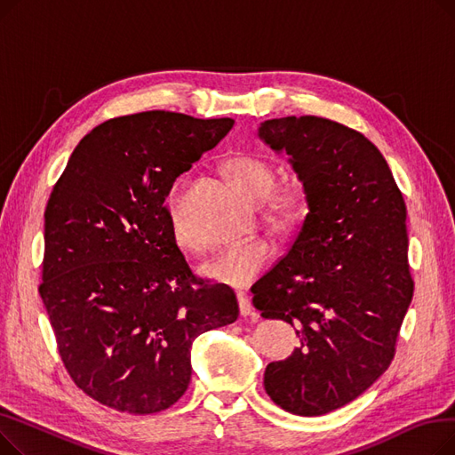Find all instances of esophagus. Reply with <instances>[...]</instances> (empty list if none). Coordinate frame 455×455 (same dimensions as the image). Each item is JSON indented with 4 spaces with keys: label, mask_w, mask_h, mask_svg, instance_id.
I'll return each instance as SVG.
<instances>
[{
    "label": "esophagus",
    "mask_w": 455,
    "mask_h": 455,
    "mask_svg": "<svg viewBox=\"0 0 455 455\" xmlns=\"http://www.w3.org/2000/svg\"><path fill=\"white\" fill-rule=\"evenodd\" d=\"M237 304H240V315L242 317H256V314H254V307L251 306V300L247 299V295H243V293H240L237 295Z\"/></svg>",
    "instance_id": "34e87169"
}]
</instances>
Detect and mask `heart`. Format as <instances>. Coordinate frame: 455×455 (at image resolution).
Returning <instances> with one entry per match:
<instances>
[{
	"label": "heart",
	"mask_w": 455,
	"mask_h": 455,
	"mask_svg": "<svg viewBox=\"0 0 455 455\" xmlns=\"http://www.w3.org/2000/svg\"><path fill=\"white\" fill-rule=\"evenodd\" d=\"M225 172L242 194L256 204L266 203V218L278 227H288L300 218L302 201L300 194L293 188L275 189L276 173L275 167L254 155H235L225 164ZM184 196V182H177L172 189V225L179 247L196 249V242H191L184 232L179 220V206ZM273 251L264 242H249L232 245L218 254H213L199 267V275L213 283L225 285V288L242 290L251 285L264 269L269 266Z\"/></svg>",
	"instance_id": "heart-1"
}]
</instances>
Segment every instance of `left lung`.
Instances as JSON below:
<instances>
[{"mask_svg":"<svg viewBox=\"0 0 455 455\" xmlns=\"http://www.w3.org/2000/svg\"><path fill=\"white\" fill-rule=\"evenodd\" d=\"M258 138L290 156L307 204L288 254L251 290L261 317L300 339L266 367L264 386L282 410L319 417L391 365L413 299L405 203L374 143L331 119H267Z\"/></svg>","mask_w":455,"mask_h":455,"instance_id":"left-lung-1","label":"left lung"}]
</instances>
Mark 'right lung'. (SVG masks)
<instances>
[{"label": "right lung", "mask_w": 455, "mask_h": 455, "mask_svg": "<svg viewBox=\"0 0 455 455\" xmlns=\"http://www.w3.org/2000/svg\"><path fill=\"white\" fill-rule=\"evenodd\" d=\"M232 127L165 110L108 119L47 201L38 291L69 376L112 410L172 408L189 386L191 343L240 315L234 291L191 275L164 206Z\"/></svg>", "instance_id": "obj_1"}]
</instances>
